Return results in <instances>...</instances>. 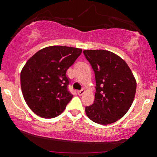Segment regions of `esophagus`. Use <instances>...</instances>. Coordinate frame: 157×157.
I'll return each mask as SVG.
<instances>
[{
    "label": "esophagus",
    "instance_id": "1",
    "mask_svg": "<svg viewBox=\"0 0 157 157\" xmlns=\"http://www.w3.org/2000/svg\"><path fill=\"white\" fill-rule=\"evenodd\" d=\"M85 89H82V90H78V91H77V93H78V94L79 95V96H82V94H83L84 93H85Z\"/></svg>",
    "mask_w": 157,
    "mask_h": 157
}]
</instances>
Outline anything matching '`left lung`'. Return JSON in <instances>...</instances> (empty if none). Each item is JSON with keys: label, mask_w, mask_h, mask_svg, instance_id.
<instances>
[{"label": "left lung", "mask_w": 157, "mask_h": 157, "mask_svg": "<svg viewBox=\"0 0 157 157\" xmlns=\"http://www.w3.org/2000/svg\"><path fill=\"white\" fill-rule=\"evenodd\" d=\"M83 53L94 71L96 80L94 101L85 107V113L96 123H113L132 106L136 80L128 64L118 55L104 50H85Z\"/></svg>", "instance_id": "8db88e82"}]
</instances>
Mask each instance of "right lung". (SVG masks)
<instances>
[{"label": "right lung", "mask_w": 157, "mask_h": 157, "mask_svg": "<svg viewBox=\"0 0 157 157\" xmlns=\"http://www.w3.org/2000/svg\"><path fill=\"white\" fill-rule=\"evenodd\" d=\"M82 52L67 46L43 48L26 62L20 74L22 95L27 105L45 119L62 113L72 94L68 90L67 71Z\"/></svg>", "instance_id": "right-lung-1"}]
</instances>
